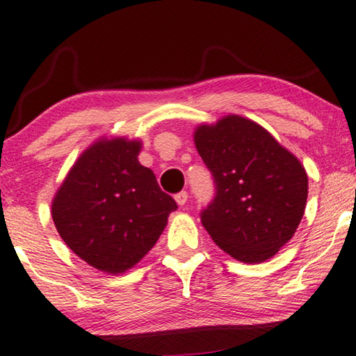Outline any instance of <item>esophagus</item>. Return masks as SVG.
<instances>
[{
  "instance_id": "1",
  "label": "esophagus",
  "mask_w": 356,
  "mask_h": 356,
  "mask_svg": "<svg viewBox=\"0 0 356 356\" xmlns=\"http://www.w3.org/2000/svg\"><path fill=\"white\" fill-rule=\"evenodd\" d=\"M175 202L179 203V205L181 207H184L187 203V198H188V193L186 192V191H182V192H179V193H175Z\"/></svg>"
}]
</instances>
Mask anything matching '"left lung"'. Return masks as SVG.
I'll use <instances>...</instances> for the list:
<instances>
[{
  "instance_id": "8db88e82",
  "label": "left lung",
  "mask_w": 356,
  "mask_h": 356,
  "mask_svg": "<svg viewBox=\"0 0 356 356\" xmlns=\"http://www.w3.org/2000/svg\"><path fill=\"white\" fill-rule=\"evenodd\" d=\"M193 138L215 182V197L200 213L208 234L241 262L273 257L305 215V168L267 130L239 115L198 127Z\"/></svg>"
}]
</instances>
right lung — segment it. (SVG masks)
<instances>
[{"mask_svg":"<svg viewBox=\"0 0 356 356\" xmlns=\"http://www.w3.org/2000/svg\"><path fill=\"white\" fill-rule=\"evenodd\" d=\"M140 141L101 140L84 151L51 203L61 239L91 267L122 273L148 254L174 198L138 163Z\"/></svg>","mask_w":356,"mask_h":356,"instance_id":"right-lung-1","label":"right lung"}]
</instances>
